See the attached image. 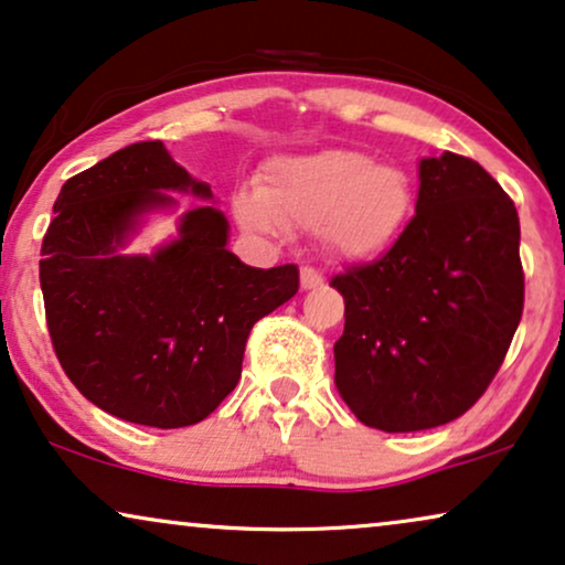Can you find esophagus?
Here are the masks:
<instances>
[{
	"instance_id": "34e87169",
	"label": "esophagus",
	"mask_w": 565,
	"mask_h": 565,
	"mask_svg": "<svg viewBox=\"0 0 565 565\" xmlns=\"http://www.w3.org/2000/svg\"><path fill=\"white\" fill-rule=\"evenodd\" d=\"M321 285H324V277H321L319 269H313V267L300 269V288L317 290V288H321Z\"/></svg>"
}]
</instances>
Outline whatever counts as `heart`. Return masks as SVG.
<instances>
[{
  "label": "heart",
  "instance_id": "heart-1",
  "mask_svg": "<svg viewBox=\"0 0 565 565\" xmlns=\"http://www.w3.org/2000/svg\"><path fill=\"white\" fill-rule=\"evenodd\" d=\"M415 210L405 168L376 163L358 150H321L277 158L259 186L233 196V215L246 231H317L340 259H371L397 244Z\"/></svg>",
  "mask_w": 565,
  "mask_h": 565
}]
</instances>
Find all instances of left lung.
<instances>
[{"label": "left lung", "instance_id": "1", "mask_svg": "<svg viewBox=\"0 0 565 565\" xmlns=\"http://www.w3.org/2000/svg\"><path fill=\"white\" fill-rule=\"evenodd\" d=\"M415 217L381 259L337 275L345 332L334 384L386 434L465 415L501 369L524 309L519 215L480 163L444 152L417 166Z\"/></svg>", "mask_w": 565, "mask_h": 565}]
</instances>
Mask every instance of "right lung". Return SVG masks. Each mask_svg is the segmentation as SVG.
I'll list each match as a JSON object with an SVG mask.
<instances>
[{"label":"right lung","instance_id":"add662e5","mask_svg":"<svg viewBox=\"0 0 565 565\" xmlns=\"http://www.w3.org/2000/svg\"><path fill=\"white\" fill-rule=\"evenodd\" d=\"M168 192L212 200L166 150L137 142L72 175L41 246V290L56 358L108 415L184 428L236 390L252 327L298 292V267H248L228 252L215 204L179 217L152 254L121 248Z\"/></svg>","mask_w":565,"mask_h":565}]
</instances>
